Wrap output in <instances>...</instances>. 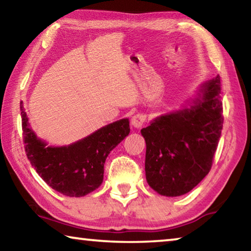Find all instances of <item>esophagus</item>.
I'll return each instance as SVG.
<instances>
[{"label": "esophagus", "mask_w": 251, "mask_h": 251, "mask_svg": "<svg viewBox=\"0 0 251 251\" xmlns=\"http://www.w3.org/2000/svg\"><path fill=\"white\" fill-rule=\"evenodd\" d=\"M145 121H146L145 115H143V114H136V115L131 117L130 124L133 125V127H135V128H141V127L144 125V123H145Z\"/></svg>", "instance_id": "esophagus-1"}]
</instances>
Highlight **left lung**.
I'll return each instance as SVG.
<instances>
[{
    "instance_id": "8db88e82",
    "label": "left lung",
    "mask_w": 251,
    "mask_h": 251,
    "mask_svg": "<svg viewBox=\"0 0 251 251\" xmlns=\"http://www.w3.org/2000/svg\"><path fill=\"white\" fill-rule=\"evenodd\" d=\"M219 75L199 85L187 106L154 118L146 142V180L161 196L189 193L209 173L222 135Z\"/></svg>"
}]
</instances>
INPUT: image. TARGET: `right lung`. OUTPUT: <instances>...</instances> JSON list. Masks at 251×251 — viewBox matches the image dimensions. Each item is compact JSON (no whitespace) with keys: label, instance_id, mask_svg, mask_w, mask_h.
Wrapping results in <instances>:
<instances>
[{"label":"right lung","instance_id":"1","mask_svg":"<svg viewBox=\"0 0 251 251\" xmlns=\"http://www.w3.org/2000/svg\"><path fill=\"white\" fill-rule=\"evenodd\" d=\"M23 141L32 166L46 184L69 197H83L103 182L107 156L129 134L128 118L110 123L77 142L50 146L37 137L21 101Z\"/></svg>","mask_w":251,"mask_h":251}]
</instances>
